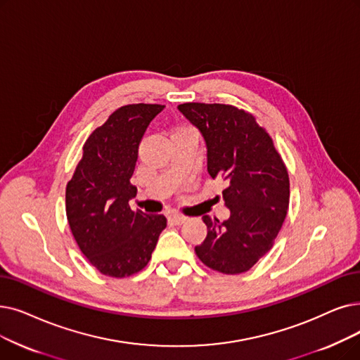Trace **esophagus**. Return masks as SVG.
Returning a JSON list of instances; mask_svg holds the SVG:
<instances>
[{
  "instance_id": "obj_1",
  "label": "esophagus",
  "mask_w": 360,
  "mask_h": 360,
  "mask_svg": "<svg viewBox=\"0 0 360 360\" xmlns=\"http://www.w3.org/2000/svg\"><path fill=\"white\" fill-rule=\"evenodd\" d=\"M170 221L174 222V224H176V225H181V224H184L185 221H186V216H184V214H181V213H170Z\"/></svg>"
}]
</instances>
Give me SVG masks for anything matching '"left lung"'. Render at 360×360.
I'll return each mask as SVG.
<instances>
[{
  "label": "left lung",
  "mask_w": 360,
  "mask_h": 360,
  "mask_svg": "<svg viewBox=\"0 0 360 360\" xmlns=\"http://www.w3.org/2000/svg\"><path fill=\"white\" fill-rule=\"evenodd\" d=\"M178 110L200 131L207 148V172L222 178L229 217L202 216L207 237L195 247L213 271L247 272L274 245L290 201L285 165L272 138L252 115L226 104L185 103Z\"/></svg>",
  "instance_id": "1"
}]
</instances>
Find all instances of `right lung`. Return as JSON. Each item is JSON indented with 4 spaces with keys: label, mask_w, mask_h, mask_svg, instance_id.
I'll list each match as a JSON object with an SVG mask.
<instances>
[{
    "label": "right lung",
    "mask_w": 360,
    "mask_h": 360,
    "mask_svg": "<svg viewBox=\"0 0 360 360\" xmlns=\"http://www.w3.org/2000/svg\"><path fill=\"white\" fill-rule=\"evenodd\" d=\"M160 104H129L113 112L84 144L66 186V214L81 252L103 275L124 278L147 266L163 214L131 210L138 147Z\"/></svg>",
    "instance_id": "add662e5"
}]
</instances>
